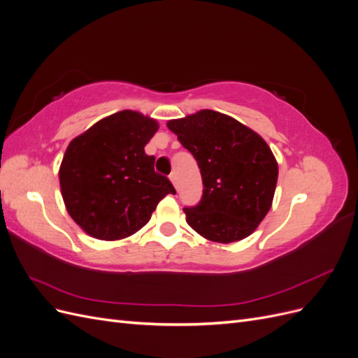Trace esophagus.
Returning <instances> with one entry per match:
<instances>
[{
  "mask_svg": "<svg viewBox=\"0 0 358 358\" xmlns=\"http://www.w3.org/2000/svg\"><path fill=\"white\" fill-rule=\"evenodd\" d=\"M170 180H171V183H173V185H175V188H176V187H178V176H176L175 171H173L171 175H170Z\"/></svg>",
  "mask_w": 358,
  "mask_h": 358,
  "instance_id": "34e87169",
  "label": "esophagus"
}]
</instances>
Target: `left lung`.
<instances>
[{
    "label": "left lung",
    "mask_w": 358,
    "mask_h": 358,
    "mask_svg": "<svg viewBox=\"0 0 358 358\" xmlns=\"http://www.w3.org/2000/svg\"><path fill=\"white\" fill-rule=\"evenodd\" d=\"M167 128L197 159L203 197L185 208L187 222L204 239L239 242L272 208L278 161L266 140L234 117L203 109L171 119Z\"/></svg>",
    "instance_id": "8db88e82"
}]
</instances>
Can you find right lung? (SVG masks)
<instances>
[{"label":"right lung","mask_w":358,"mask_h":358,"mask_svg":"<svg viewBox=\"0 0 358 358\" xmlns=\"http://www.w3.org/2000/svg\"><path fill=\"white\" fill-rule=\"evenodd\" d=\"M158 128L154 117L121 110L71 140L59 166L61 196L86 234L125 239L143 229L167 194H176L155 173V158L145 154Z\"/></svg>","instance_id":"add662e5"}]
</instances>
